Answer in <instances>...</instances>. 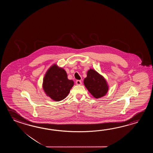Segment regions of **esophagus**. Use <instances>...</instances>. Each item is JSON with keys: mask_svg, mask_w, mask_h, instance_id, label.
Returning a JSON list of instances; mask_svg holds the SVG:
<instances>
[{"mask_svg": "<svg viewBox=\"0 0 153 153\" xmlns=\"http://www.w3.org/2000/svg\"><path fill=\"white\" fill-rule=\"evenodd\" d=\"M76 85H80L82 84V82H81V80H76Z\"/></svg>", "mask_w": 153, "mask_h": 153, "instance_id": "34e87169", "label": "esophagus"}]
</instances>
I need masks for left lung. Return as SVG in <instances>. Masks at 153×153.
Returning a JSON list of instances; mask_svg holds the SVG:
<instances>
[{"label":"left lung","instance_id":"8db88e82","mask_svg":"<svg viewBox=\"0 0 153 153\" xmlns=\"http://www.w3.org/2000/svg\"><path fill=\"white\" fill-rule=\"evenodd\" d=\"M84 83L90 94L96 98L102 97L107 93L108 86L105 79L94 69H90L88 71Z\"/></svg>","mask_w":153,"mask_h":153}]
</instances>
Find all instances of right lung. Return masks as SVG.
Returning a JSON list of instances; mask_svg holds the SVG:
<instances>
[{"instance_id": "add662e5", "label": "right lung", "mask_w": 153, "mask_h": 153, "mask_svg": "<svg viewBox=\"0 0 153 153\" xmlns=\"http://www.w3.org/2000/svg\"><path fill=\"white\" fill-rule=\"evenodd\" d=\"M74 85V81L69 80L67 73L56 65H52L46 72L42 87L48 96L55 101L65 99Z\"/></svg>"}]
</instances>
